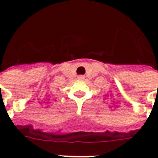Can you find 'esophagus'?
Segmentation results:
<instances>
[{
	"instance_id": "obj_1",
	"label": "esophagus",
	"mask_w": 158,
	"mask_h": 158,
	"mask_svg": "<svg viewBox=\"0 0 158 158\" xmlns=\"http://www.w3.org/2000/svg\"><path fill=\"white\" fill-rule=\"evenodd\" d=\"M78 80H83L84 78H85V77L82 76V75H80V76H78Z\"/></svg>"
}]
</instances>
